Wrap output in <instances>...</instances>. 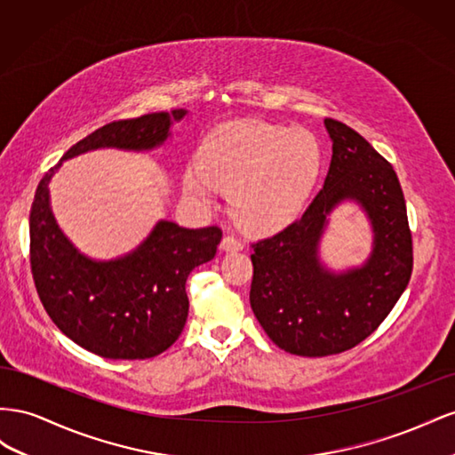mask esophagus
<instances>
[{
  "label": "esophagus",
  "instance_id": "1",
  "mask_svg": "<svg viewBox=\"0 0 455 455\" xmlns=\"http://www.w3.org/2000/svg\"><path fill=\"white\" fill-rule=\"evenodd\" d=\"M220 250H223V251H240V250H243V242L238 240L236 236L227 235L223 238V242H220Z\"/></svg>",
  "mask_w": 455,
  "mask_h": 455
}]
</instances>
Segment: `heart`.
<instances>
[{
	"label": "heart",
	"instance_id": "b5f03b06",
	"mask_svg": "<svg viewBox=\"0 0 455 455\" xmlns=\"http://www.w3.org/2000/svg\"><path fill=\"white\" fill-rule=\"evenodd\" d=\"M320 164V145L307 129L230 122L202 142L198 165L185 175V190L207 202L219 188H235L232 205L243 225L276 228L303 210Z\"/></svg>",
	"mask_w": 455,
	"mask_h": 455
}]
</instances>
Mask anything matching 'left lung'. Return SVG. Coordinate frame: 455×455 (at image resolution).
Wrapping results in <instances>:
<instances>
[{"label": "left lung", "instance_id": "obj_1", "mask_svg": "<svg viewBox=\"0 0 455 455\" xmlns=\"http://www.w3.org/2000/svg\"><path fill=\"white\" fill-rule=\"evenodd\" d=\"M323 124L333 154L322 190L301 219L251 243L253 315L272 343L308 358L364 341L404 293L413 268L406 202L393 165L355 129L331 118ZM343 199L367 212L374 245L364 266L335 275L319 263L317 243Z\"/></svg>", "mask_w": 455, "mask_h": 455}]
</instances>
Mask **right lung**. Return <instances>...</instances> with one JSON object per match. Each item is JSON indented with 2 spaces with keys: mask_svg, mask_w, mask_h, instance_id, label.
Returning <instances> with one entry per match:
<instances>
[{
  "mask_svg": "<svg viewBox=\"0 0 455 455\" xmlns=\"http://www.w3.org/2000/svg\"><path fill=\"white\" fill-rule=\"evenodd\" d=\"M185 114L177 108L107 124L76 142L62 160L95 148H156ZM60 162L40 180L30 210V267L45 313L76 345L102 358L162 355L185 328L187 278L215 257L223 230L160 220L135 251L93 261L62 235L49 207V180Z\"/></svg>",
  "mask_w": 455,
  "mask_h": 455,
  "instance_id": "right-lung-1",
  "label": "right lung"
}]
</instances>
